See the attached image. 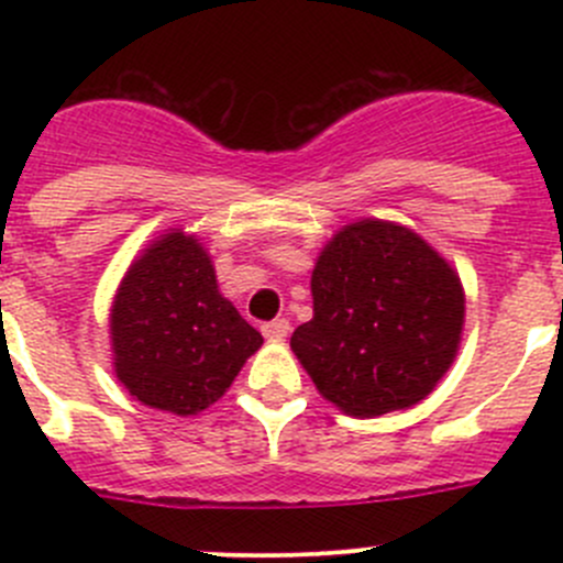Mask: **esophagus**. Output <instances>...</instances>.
Returning a JSON list of instances; mask_svg holds the SVG:
<instances>
[{"label":"esophagus","instance_id":"obj_1","mask_svg":"<svg viewBox=\"0 0 563 563\" xmlns=\"http://www.w3.org/2000/svg\"><path fill=\"white\" fill-rule=\"evenodd\" d=\"M288 321L286 318H277V321H269V323H264V327H261V332H264V338L266 340H283V338H288Z\"/></svg>","mask_w":563,"mask_h":563}]
</instances>
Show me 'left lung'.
Instances as JSON below:
<instances>
[{
  "label": "left lung",
  "instance_id": "obj_1",
  "mask_svg": "<svg viewBox=\"0 0 563 563\" xmlns=\"http://www.w3.org/2000/svg\"><path fill=\"white\" fill-rule=\"evenodd\" d=\"M313 318L291 349L349 417L417 406L455 362L465 294L457 272L406 225H343L316 261Z\"/></svg>",
  "mask_w": 563,
  "mask_h": 563
}]
</instances>
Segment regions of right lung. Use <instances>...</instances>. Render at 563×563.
<instances>
[{"label": "right lung", "mask_w": 563, "mask_h": 563, "mask_svg": "<svg viewBox=\"0 0 563 563\" xmlns=\"http://www.w3.org/2000/svg\"><path fill=\"white\" fill-rule=\"evenodd\" d=\"M261 343L220 294L207 250L181 229L157 236L130 264L111 305L119 384L176 417L220 400Z\"/></svg>", "instance_id": "add662e5"}]
</instances>
